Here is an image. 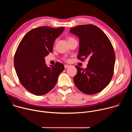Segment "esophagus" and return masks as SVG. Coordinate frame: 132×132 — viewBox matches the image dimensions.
<instances>
[{"instance_id": "esophagus-1", "label": "esophagus", "mask_w": 132, "mask_h": 132, "mask_svg": "<svg viewBox=\"0 0 132 132\" xmlns=\"http://www.w3.org/2000/svg\"><path fill=\"white\" fill-rule=\"evenodd\" d=\"M70 67V65H64L65 68H68V67Z\"/></svg>"}]
</instances>
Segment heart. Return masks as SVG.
Returning a JSON list of instances; mask_svg holds the SVG:
<instances>
[{"label":"heart","mask_w":132,"mask_h":132,"mask_svg":"<svg viewBox=\"0 0 132 132\" xmlns=\"http://www.w3.org/2000/svg\"><path fill=\"white\" fill-rule=\"evenodd\" d=\"M72 39H73V37H68V41H70V40H72ZM64 60L65 61H67V60H66V59H64Z\"/></svg>","instance_id":"1"}]
</instances>
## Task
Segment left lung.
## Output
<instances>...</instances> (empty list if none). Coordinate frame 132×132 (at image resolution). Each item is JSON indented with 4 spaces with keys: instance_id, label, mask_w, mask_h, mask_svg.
Instances as JSON below:
<instances>
[{
    "instance_id": "obj_1",
    "label": "left lung",
    "mask_w": 132,
    "mask_h": 132,
    "mask_svg": "<svg viewBox=\"0 0 132 132\" xmlns=\"http://www.w3.org/2000/svg\"><path fill=\"white\" fill-rule=\"evenodd\" d=\"M70 31L79 39L78 59H89L86 68L75 66L77 72L74 83L82 92L95 95L104 89L112 78L116 60L113 47L106 35L95 25H79Z\"/></svg>"
}]
</instances>
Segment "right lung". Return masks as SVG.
Masks as SVG:
<instances>
[{
    "instance_id": "add662e5",
    "label": "right lung",
    "mask_w": 132,
    "mask_h": 132,
    "mask_svg": "<svg viewBox=\"0 0 132 132\" xmlns=\"http://www.w3.org/2000/svg\"><path fill=\"white\" fill-rule=\"evenodd\" d=\"M64 27L42 26L33 29L23 37L14 57V66L21 85L36 96H42L55 86L64 66L56 62L48 67L45 56L53 50V43L62 34Z\"/></svg>"
}]
</instances>
